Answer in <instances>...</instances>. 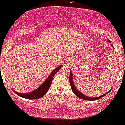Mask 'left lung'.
I'll use <instances>...</instances> for the list:
<instances>
[{
    "label": "left lung",
    "mask_w": 125,
    "mask_h": 125,
    "mask_svg": "<svg viewBox=\"0 0 125 125\" xmlns=\"http://www.w3.org/2000/svg\"><path fill=\"white\" fill-rule=\"evenodd\" d=\"M73 74L72 73L70 72V77H69V80H70V84L71 86V89H72L73 92V93L75 94V95H76L78 97L80 98L81 99H84V100H98V99H100V98L103 97V96H104L105 95L107 94V93H109V92H108L107 93H106L102 95V96L97 97H87V96H85L84 94H83L82 93H81L78 90V89L75 87V85L74 84L73 81Z\"/></svg>",
    "instance_id": "obj_1"
}]
</instances>
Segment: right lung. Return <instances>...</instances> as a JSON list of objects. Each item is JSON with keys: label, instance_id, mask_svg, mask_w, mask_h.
I'll return each instance as SVG.
<instances>
[{"label": "right lung", "instance_id": "obj_1", "mask_svg": "<svg viewBox=\"0 0 125 125\" xmlns=\"http://www.w3.org/2000/svg\"><path fill=\"white\" fill-rule=\"evenodd\" d=\"M62 65H60V66L57 67L51 73V74L49 75L48 78L44 81V83L42 84L40 87L38 88L37 89L34 90L33 92H31V93H19L18 92H15V91L13 90L16 94L18 96L22 97L25 98V99H37L39 98L42 97L47 93V92L49 88H50V85H51L52 83V78L55 74L57 73L59 71V70L61 68Z\"/></svg>", "mask_w": 125, "mask_h": 125}]
</instances>
